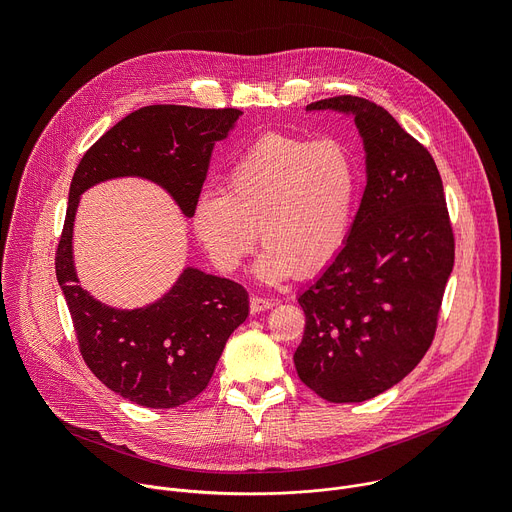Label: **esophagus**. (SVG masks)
<instances>
[{
    "instance_id": "34e87169",
    "label": "esophagus",
    "mask_w": 512,
    "mask_h": 512,
    "mask_svg": "<svg viewBox=\"0 0 512 512\" xmlns=\"http://www.w3.org/2000/svg\"><path fill=\"white\" fill-rule=\"evenodd\" d=\"M269 308H273V300H269V298H259V296H253V298H251V312H253V314L265 312V310H269Z\"/></svg>"
}]
</instances>
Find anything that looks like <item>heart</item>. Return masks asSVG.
Segmentation results:
<instances>
[{"label": "heart", "mask_w": 512, "mask_h": 512, "mask_svg": "<svg viewBox=\"0 0 512 512\" xmlns=\"http://www.w3.org/2000/svg\"><path fill=\"white\" fill-rule=\"evenodd\" d=\"M358 196V162L340 137L265 133L225 174V192L206 188L192 206V231L210 261L237 271L265 243L253 273L279 283L324 269L344 247Z\"/></svg>", "instance_id": "1"}]
</instances>
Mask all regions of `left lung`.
Wrapping results in <instances>:
<instances>
[{"label":"left lung","instance_id":"obj_1","mask_svg":"<svg viewBox=\"0 0 512 512\" xmlns=\"http://www.w3.org/2000/svg\"><path fill=\"white\" fill-rule=\"evenodd\" d=\"M354 117L364 186L342 251L298 298L306 314L298 377L330 403H362L403 381L425 356L454 269L440 172L381 105L332 97L306 111Z\"/></svg>","mask_w":512,"mask_h":512}]
</instances>
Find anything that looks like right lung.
<instances>
[{
    "mask_svg": "<svg viewBox=\"0 0 512 512\" xmlns=\"http://www.w3.org/2000/svg\"><path fill=\"white\" fill-rule=\"evenodd\" d=\"M239 109L150 105L113 125L79 162L70 182L56 279L93 375L123 399L172 409L200 395L229 336L249 316L243 285L186 267L166 294L143 308L119 310L81 285L72 231L81 194L115 178L164 188L190 218L206 180L212 148L235 129Z\"/></svg>",
    "mask_w": 512,
    "mask_h": 512,
    "instance_id": "add662e5",
    "label": "right lung"
}]
</instances>
